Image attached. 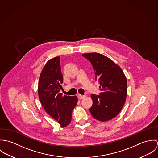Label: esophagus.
<instances>
[{
	"instance_id": "obj_1",
	"label": "esophagus",
	"mask_w": 158,
	"mask_h": 158,
	"mask_svg": "<svg viewBox=\"0 0 158 158\" xmlns=\"http://www.w3.org/2000/svg\"><path fill=\"white\" fill-rule=\"evenodd\" d=\"M78 97L79 99H83V98H84L85 97V95H80V94H79Z\"/></svg>"
}]
</instances>
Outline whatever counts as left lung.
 Masks as SVG:
<instances>
[{"label":"left lung","mask_w":158,"mask_h":158,"mask_svg":"<svg viewBox=\"0 0 158 158\" xmlns=\"http://www.w3.org/2000/svg\"><path fill=\"white\" fill-rule=\"evenodd\" d=\"M82 56L90 61L100 83L101 92L92 94L93 104L89 111L97 120L105 122L116 117L126 101L127 80L122 69L108 57L97 53Z\"/></svg>","instance_id":"8db88e82"}]
</instances>
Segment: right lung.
Segmentation results:
<instances>
[{"mask_svg": "<svg viewBox=\"0 0 158 158\" xmlns=\"http://www.w3.org/2000/svg\"><path fill=\"white\" fill-rule=\"evenodd\" d=\"M60 56L47 61L40 75L38 85L40 100L47 113L58 121L62 128L71 122L72 113L77 104L76 96L63 95V82Z\"/></svg>", "mask_w": 158, "mask_h": 158, "instance_id": "right-lung-1", "label": "right lung"}]
</instances>
